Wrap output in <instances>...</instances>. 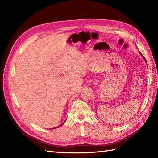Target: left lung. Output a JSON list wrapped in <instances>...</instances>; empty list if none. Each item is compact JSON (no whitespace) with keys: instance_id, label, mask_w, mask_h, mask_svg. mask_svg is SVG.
<instances>
[{"instance_id":"1","label":"left lung","mask_w":158,"mask_h":158,"mask_svg":"<svg viewBox=\"0 0 158 158\" xmlns=\"http://www.w3.org/2000/svg\"><path fill=\"white\" fill-rule=\"evenodd\" d=\"M139 53H140V54H141V56H143V58H144V60H145V61H146V60H145V58H144V56H143V54H141V53L140 52H139ZM146 62H147V61H146Z\"/></svg>"}]
</instances>
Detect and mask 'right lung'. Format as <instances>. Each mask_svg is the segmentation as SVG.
<instances>
[{
	"label": "right lung",
	"instance_id": "1",
	"mask_svg": "<svg viewBox=\"0 0 158 158\" xmlns=\"http://www.w3.org/2000/svg\"><path fill=\"white\" fill-rule=\"evenodd\" d=\"M65 121H64V123H62V124H60V126H59V127H56V128H51V129H54V128H58V127H61V125H62V124H64V123H65Z\"/></svg>",
	"mask_w": 158,
	"mask_h": 158
}]
</instances>
